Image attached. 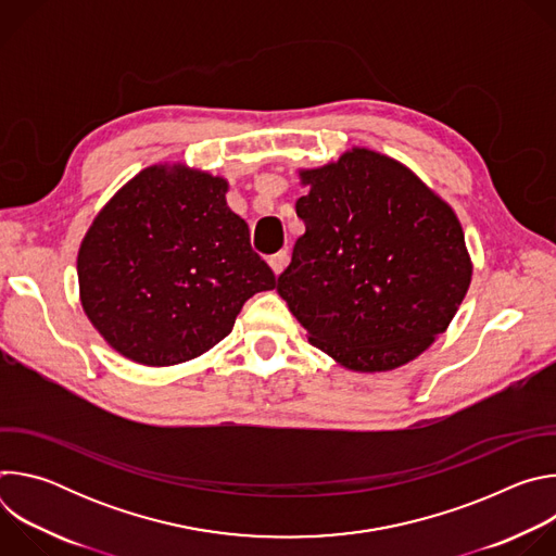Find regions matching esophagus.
Wrapping results in <instances>:
<instances>
[{
  "instance_id": "esophagus-1",
  "label": "esophagus",
  "mask_w": 556,
  "mask_h": 556,
  "mask_svg": "<svg viewBox=\"0 0 556 556\" xmlns=\"http://www.w3.org/2000/svg\"><path fill=\"white\" fill-rule=\"evenodd\" d=\"M288 253L286 251H279V253H275L270 260H268V264H270V268H273V273L275 275H281L283 273V268L288 266Z\"/></svg>"
}]
</instances>
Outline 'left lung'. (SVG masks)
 I'll return each mask as SVG.
<instances>
[{
  "instance_id": "obj_1",
  "label": "left lung",
  "mask_w": 556,
  "mask_h": 556,
  "mask_svg": "<svg viewBox=\"0 0 556 556\" xmlns=\"http://www.w3.org/2000/svg\"><path fill=\"white\" fill-rule=\"evenodd\" d=\"M305 224L277 292L307 341L354 371H387L420 356L455 316L470 260L462 226L393 157L352 149L301 172Z\"/></svg>"
}]
</instances>
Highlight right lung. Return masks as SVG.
<instances>
[{
	"label": "right lung",
	"mask_w": 556,
	"mask_h": 556,
	"mask_svg": "<svg viewBox=\"0 0 556 556\" xmlns=\"http://www.w3.org/2000/svg\"><path fill=\"white\" fill-rule=\"evenodd\" d=\"M228 185L185 165H153L97 215L76 260L92 326L123 356L165 367L217 345L242 305L275 288L228 208Z\"/></svg>",
	"instance_id": "add662e5"
}]
</instances>
